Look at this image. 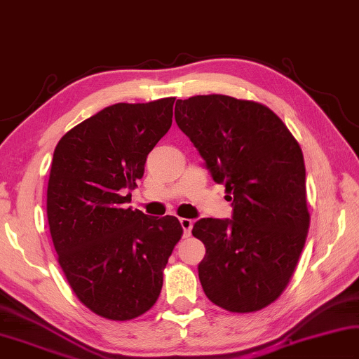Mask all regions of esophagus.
Listing matches in <instances>:
<instances>
[{
  "instance_id": "1",
  "label": "esophagus",
  "mask_w": 359,
  "mask_h": 359,
  "mask_svg": "<svg viewBox=\"0 0 359 359\" xmlns=\"http://www.w3.org/2000/svg\"><path fill=\"white\" fill-rule=\"evenodd\" d=\"M180 224H181V227H183V230H184V236H189L191 235V230H192V221L191 219H186V217H181L180 219Z\"/></svg>"
}]
</instances>
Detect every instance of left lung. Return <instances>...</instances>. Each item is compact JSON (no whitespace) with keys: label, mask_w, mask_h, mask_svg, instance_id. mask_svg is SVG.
Wrapping results in <instances>:
<instances>
[{"label":"left lung","mask_w":359,"mask_h":359,"mask_svg":"<svg viewBox=\"0 0 359 359\" xmlns=\"http://www.w3.org/2000/svg\"><path fill=\"white\" fill-rule=\"evenodd\" d=\"M175 119L233 208L231 219L194 224L206 249L198 265L203 292L225 311H260L285 290L306 243L303 151L282 119L252 100L178 99Z\"/></svg>","instance_id":"8db88e82"}]
</instances>
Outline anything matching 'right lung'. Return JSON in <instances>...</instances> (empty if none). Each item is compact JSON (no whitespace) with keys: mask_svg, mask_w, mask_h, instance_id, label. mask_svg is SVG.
I'll return each instance as SVG.
<instances>
[{"mask_svg":"<svg viewBox=\"0 0 359 359\" xmlns=\"http://www.w3.org/2000/svg\"><path fill=\"white\" fill-rule=\"evenodd\" d=\"M175 97L115 104L56 144L47 217L69 285L97 316L132 320L159 298L162 269L183 227L175 216L124 208L149 151L172 126Z\"/></svg>","mask_w":359,"mask_h":359,"instance_id":"add662e5","label":"right lung"}]
</instances>
